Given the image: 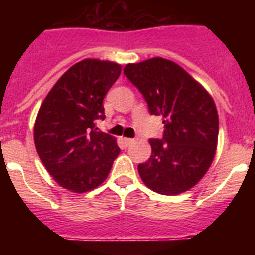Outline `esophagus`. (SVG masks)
Returning <instances> with one entry per match:
<instances>
[{"mask_svg": "<svg viewBox=\"0 0 255 255\" xmlns=\"http://www.w3.org/2000/svg\"><path fill=\"white\" fill-rule=\"evenodd\" d=\"M123 140H124V143L126 144V145H130L131 143H134V139H130V138H124Z\"/></svg>", "mask_w": 255, "mask_h": 255, "instance_id": "esophagus-1", "label": "esophagus"}]
</instances>
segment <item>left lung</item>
Segmentation results:
<instances>
[{
    "label": "left lung",
    "mask_w": 255,
    "mask_h": 255,
    "mask_svg": "<svg viewBox=\"0 0 255 255\" xmlns=\"http://www.w3.org/2000/svg\"><path fill=\"white\" fill-rule=\"evenodd\" d=\"M124 73L138 88L152 115L162 116L163 139H150L152 155L138 166L145 185L162 195L195 186L217 149L218 114L203 85L173 61L153 57L128 64Z\"/></svg>",
    "instance_id": "obj_1"
}]
</instances>
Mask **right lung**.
I'll return each instance as SVG.
<instances>
[{"mask_svg":"<svg viewBox=\"0 0 255 255\" xmlns=\"http://www.w3.org/2000/svg\"><path fill=\"white\" fill-rule=\"evenodd\" d=\"M120 74L116 62L85 58L58 79L38 111V155L58 185L73 193L100 186L120 153L114 136L96 131L97 119H105L103 98Z\"/></svg>","mask_w":255,"mask_h":255,"instance_id":"add662e5","label":"right lung"}]
</instances>
